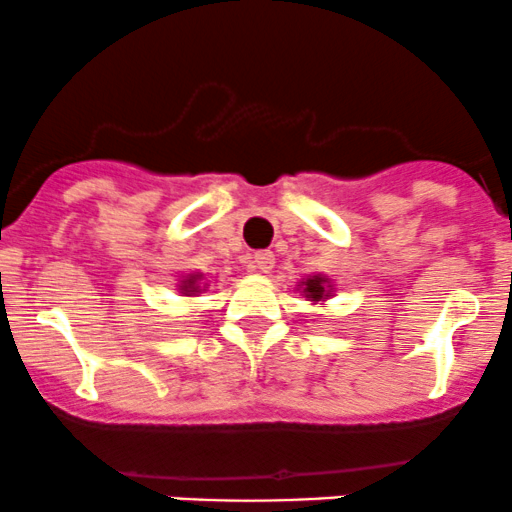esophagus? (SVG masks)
<instances>
[{"label":"esophagus","instance_id":"esophagus-1","mask_svg":"<svg viewBox=\"0 0 512 512\" xmlns=\"http://www.w3.org/2000/svg\"><path fill=\"white\" fill-rule=\"evenodd\" d=\"M254 263H256L258 271L268 273L273 268V263H276V256H273L271 249H261L254 254Z\"/></svg>","mask_w":512,"mask_h":512}]
</instances>
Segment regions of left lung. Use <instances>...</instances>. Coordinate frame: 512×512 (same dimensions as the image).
Instances as JSON below:
<instances>
[{
	"label": "left lung",
	"mask_w": 512,
	"mask_h": 512,
	"mask_svg": "<svg viewBox=\"0 0 512 512\" xmlns=\"http://www.w3.org/2000/svg\"><path fill=\"white\" fill-rule=\"evenodd\" d=\"M305 293L310 295L313 300H320L325 295V288H323V278H310L308 283H305Z\"/></svg>",
	"instance_id": "1"
}]
</instances>
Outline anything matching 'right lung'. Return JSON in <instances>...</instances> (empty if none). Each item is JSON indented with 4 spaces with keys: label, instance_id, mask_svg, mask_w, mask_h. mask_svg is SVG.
Here are the masks:
<instances>
[{
    "label": "right lung",
    "instance_id": "right-lung-1",
    "mask_svg": "<svg viewBox=\"0 0 512 512\" xmlns=\"http://www.w3.org/2000/svg\"><path fill=\"white\" fill-rule=\"evenodd\" d=\"M189 283H192V278H189Z\"/></svg>",
    "mask_w": 512,
    "mask_h": 512
}]
</instances>
